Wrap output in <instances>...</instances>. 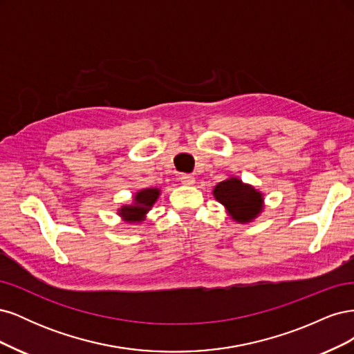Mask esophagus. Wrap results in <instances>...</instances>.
Segmentation results:
<instances>
[{
    "instance_id": "34e87169",
    "label": "esophagus",
    "mask_w": 354,
    "mask_h": 354,
    "mask_svg": "<svg viewBox=\"0 0 354 354\" xmlns=\"http://www.w3.org/2000/svg\"><path fill=\"white\" fill-rule=\"evenodd\" d=\"M180 181H181V185L192 186V185L195 183V177L192 176V174H181L180 176Z\"/></svg>"
}]
</instances>
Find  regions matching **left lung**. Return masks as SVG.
Instances as JSON below:
<instances>
[{
	"instance_id": "8db88e82",
	"label": "left lung",
	"mask_w": 354,
	"mask_h": 354,
	"mask_svg": "<svg viewBox=\"0 0 354 354\" xmlns=\"http://www.w3.org/2000/svg\"><path fill=\"white\" fill-rule=\"evenodd\" d=\"M214 196L227 208L233 220L246 223L261 211L263 196L254 187L243 185L238 178H229L214 189Z\"/></svg>"
}]
</instances>
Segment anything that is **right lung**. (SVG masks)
Returning a JSON list of instances; mask_svg holds the SVG:
<instances>
[{
    "label": "right lung",
    "instance_id": "right-lung-1",
    "mask_svg": "<svg viewBox=\"0 0 354 354\" xmlns=\"http://www.w3.org/2000/svg\"><path fill=\"white\" fill-rule=\"evenodd\" d=\"M159 190L158 189H145L134 196V205H125L120 209V216H122L127 221H140L145 214L149 211L155 201L158 199Z\"/></svg>",
    "mask_w": 354,
    "mask_h": 354
}]
</instances>
